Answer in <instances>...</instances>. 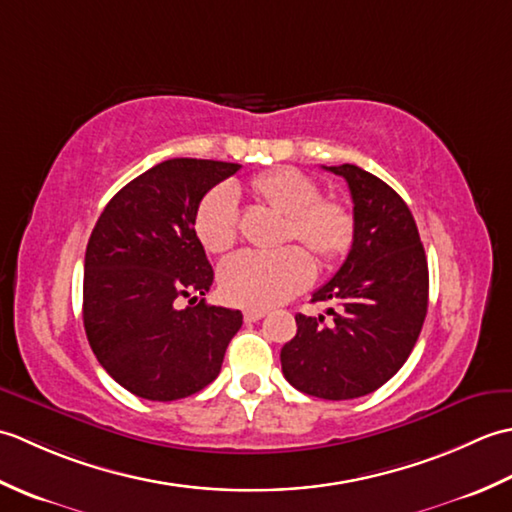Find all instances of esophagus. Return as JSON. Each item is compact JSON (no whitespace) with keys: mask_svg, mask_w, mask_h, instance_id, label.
I'll list each match as a JSON object with an SVG mask.
<instances>
[{"mask_svg":"<svg viewBox=\"0 0 512 512\" xmlns=\"http://www.w3.org/2000/svg\"><path fill=\"white\" fill-rule=\"evenodd\" d=\"M266 317V310H244V321L246 323H255V321H259V319H264Z\"/></svg>","mask_w":512,"mask_h":512,"instance_id":"34e87169","label":"esophagus"}]
</instances>
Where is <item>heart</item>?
Wrapping results in <instances>:
<instances>
[{
    "label": "heart",
    "mask_w": 512,
    "mask_h": 512,
    "mask_svg": "<svg viewBox=\"0 0 512 512\" xmlns=\"http://www.w3.org/2000/svg\"><path fill=\"white\" fill-rule=\"evenodd\" d=\"M250 189L259 200L288 215L284 242H301L323 262L347 253L354 239V217L334 198H321V184L292 167L266 171ZM239 193L220 184L200 200L193 231L213 255L226 253L239 237ZM314 277L310 255L301 246L281 250H242L220 266V290L226 301L242 308H270L306 290Z\"/></svg>",
    "instance_id": "heart-1"
}]
</instances>
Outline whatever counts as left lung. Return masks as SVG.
Instances as JSON below:
<instances>
[{"mask_svg": "<svg viewBox=\"0 0 512 512\" xmlns=\"http://www.w3.org/2000/svg\"><path fill=\"white\" fill-rule=\"evenodd\" d=\"M323 169L350 187L354 239L343 266L312 295L314 303H336L332 321L297 314L281 369L303 394L352 400L405 365L427 317L429 268L416 220L389 184L356 165Z\"/></svg>", "mask_w": 512, "mask_h": 512, "instance_id": "1", "label": "left lung"}]
</instances>
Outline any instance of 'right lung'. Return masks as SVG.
Here are the masks:
<instances>
[{"label": "right lung", "instance_id": "right-lung-1", "mask_svg": "<svg viewBox=\"0 0 512 512\" xmlns=\"http://www.w3.org/2000/svg\"><path fill=\"white\" fill-rule=\"evenodd\" d=\"M235 162L171 158L107 202L85 250L83 325L94 356L132 394L169 402L222 369L242 312L209 306L213 268L193 231L200 200ZM196 304L184 311L175 299Z\"/></svg>", "mask_w": 512, "mask_h": 512}]
</instances>
